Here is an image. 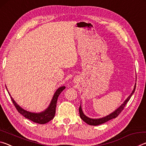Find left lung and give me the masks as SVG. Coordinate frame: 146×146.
<instances>
[{
  "mask_svg": "<svg viewBox=\"0 0 146 146\" xmlns=\"http://www.w3.org/2000/svg\"><path fill=\"white\" fill-rule=\"evenodd\" d=\"M136 81H137V79H136ZM135 88H136V83L134 86V88H133V90L132 91L129 97L125 100V101L123 102V104H121L119 107L117 109V110H115L114 111L112 112L111 113H110V115H108L107 116H106V117H104L102 118H91L87 117V116L84 115V113L82 109V106H81V104H80V107H79V114H80V117L81 118V119H82L83 121H84L86 123H88L89 125H98L102 124V123H105L109 120L113 119V118H115L117 117H118V115L122 112V111L123 110V108L125 107V106L126 105V104L127 103L128 101L129 100L131 97V96L133 95V94L134 93L135 91Z\"/></svg>",
  "mask_w": 146,
  "mask_h": 146,
  "instance_id": "obj_1",
  "label": "left lung"
}]
</instances>
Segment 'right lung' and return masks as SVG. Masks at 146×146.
<instances>
[{
  "label": "right lung",
  "instance_id": "right-lung-1",
  "mask_svg": "<svg viewBox=\"0 0 146 146\" xmlns=\"http://www.w3.org/2000/svg\"><path fill=\"white\" fill-rule=\"evenodd\" d=\"M65 88L66 86H61V87L58 88L57 90H56L55 93H54L52 99H51V102L48 106V107L45 110H44L43 111H41L40 113L31 112L29 111L24 110L23 108H21V106L14 100L13 98L11 97V96L8 92H8L9 93V95H10L11 100L12 102H13L14 106H15L17 111H18L22 115H23L25 118L33 121L34 122L40 123V124H44V123H48L49 121L52 120L54 117H55L56 102H57L58 97L62 91Z\"/></svg>",
  "mask_w": 146,
  "mask_h": 146
}]
</instances>
